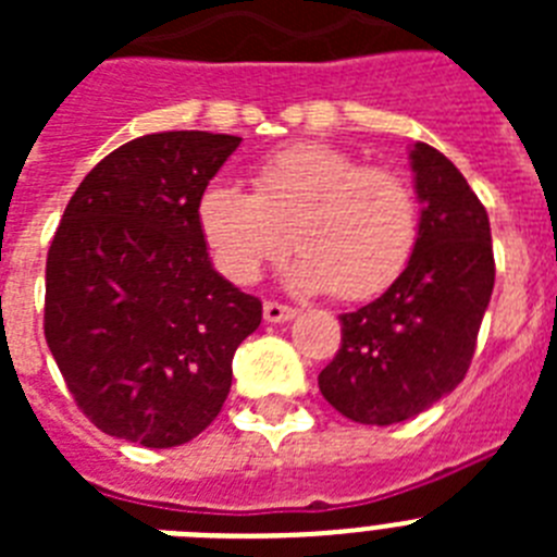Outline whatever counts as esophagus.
<instances>
[{
  "label": "esophagus",
  "instance_id": "esophagus-1",
  "mask_svg": "<svg viewBox=\"0 0 557 557\" xmlns=\"http://www.w3.org/2000/svg\"><path fill=\"white\" fill-rule=\"evenodd\" d=\"M295 309L287 307V304H275V301H264V321L268 323H284L293 321Z\"/></svg>",
  "mask_w": 557,
  "mask_h": 557
}]
</instances>
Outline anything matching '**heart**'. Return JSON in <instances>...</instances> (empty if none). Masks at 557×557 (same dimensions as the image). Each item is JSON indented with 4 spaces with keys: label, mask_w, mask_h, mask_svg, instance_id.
I'll use <instances>...</instances> for the list:
<instances>
[{
    "label": "heart",
    "mask_w": 557,
    "mask_h": 557,
    "mask_svg": "<svg viewBox=\"0 0 557 557\" xmlns=\"http://www.w3.org/2000/svg\"><path fill=\"white\" fill-rule=\"evenodd\" d=\"M253 195L211 184L198 198V228L211 259L236 284H253L295 243L289 284L332 289L343 301L385 293L418 243V200L401 175L351 152L301 141L256 166Z\"/></svg>",
    "instance_id": "obj_1"
}]
</instances>
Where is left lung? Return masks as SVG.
<instances>
[{"mask_svg": "<svg viewBox=\"0 0 557 557\" xmlns=\"http://www.w3.org/2000/svg\"><path fill=\"white\" fill-rule=\"evenodd\" d=\"M410 166L421 203L410 264L376 301L339 314V351L318 376L323 398L357 424H398L455 391L494 293L488 211L469 181L424 141Z\"/></svg>", "mask_w": 557, "mask_h": 557, "instance_id": "obj_1", "label": "left lung"}]
</instances>
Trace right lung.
<instances>
[{
  "label": "right lung",
  "mask_w": 557,
  "mask_h": 557,
  "mask_svg": "<svg viewBox=\"0 0 557 557\" xmlns=\"http://www.w3.org/2000/svg\"><path fill=\"white\" fill-rule=\"evenodd\" d=\"M206 131L116 147L69 200L47 253L44 334L83 416L147 449L189 444L223 410L262 301L211 268L198 198L239 147Z\"/></svg>",
  "instance_id": "1"
}]
</instances>
